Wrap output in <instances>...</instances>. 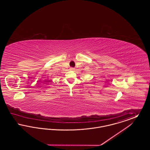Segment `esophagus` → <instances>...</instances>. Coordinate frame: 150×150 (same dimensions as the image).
<instances>
[{"label":"esophagus","instance_id":"obj_1","mask_svg":"<svg viewBox=\"0 0 150 150\" xmlns=\"http://www.w3.org/2000/svg\"><path fill=\"white\" fill-rule=\"evenodd\" d=\"M70 70H71V71H74V70H75V69H74V68H73V67H71V68H70Z\"/></svg>","mask_w":150,"mask_h":150}]
</instances>
